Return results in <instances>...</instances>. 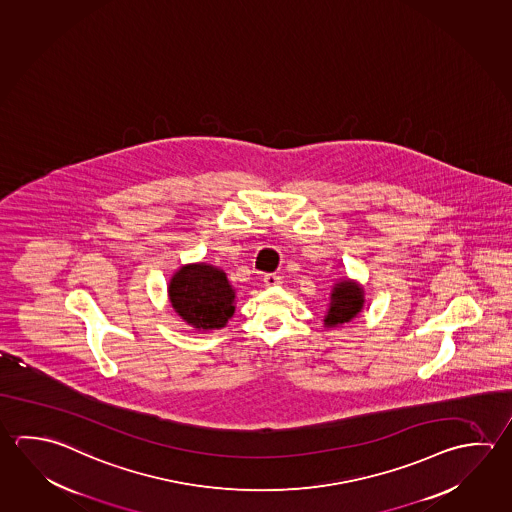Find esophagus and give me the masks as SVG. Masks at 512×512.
Instances as JSON below:
<instances>
[{
  "label": "esophagus",
  "mask_w": 512,
  "mask_h": 512,
  "mask_svg": "<svg viewBox=\"0 0 512 512\" xmlns=\"http://www.w3.org/2000/svg\"><path fill=\"white\" fill-rule=\"evenodd\" d=\"M263 283H265V287H276V285L281 283V278H279L278 274H267L263 278Z\"/></svg>",
  "instance_id": "34e87169"
}]
</instances>
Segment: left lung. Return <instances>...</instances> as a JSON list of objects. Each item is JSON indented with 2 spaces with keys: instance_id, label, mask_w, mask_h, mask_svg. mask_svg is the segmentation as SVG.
Instances as JSON below:
<instances>
[{
  "instance_id": "8db88e82",
  "label": "left lung",
  "mask_w": 512,
  "mask_h": 512,
  "mask_svg": "<svg viewBox=\"0 0 512 512\" xmlns=\"http://www.w3.org/2000/svg\"><path fill=\"white\" fill-rule=\"evenodd\" d=\"M364 307V290L352 279H341L335 283L330 294V307L325 316V326L343 325L352 321Z\"/></svg>"
}]
</instances>
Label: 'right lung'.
<instances>
[{
	"instance_id": "right-lung-1",
	"label": "right lung",
	"mask_w": 512,
	"mask_h": 512,
	"mask_svg": "<svg viewBox=\"0 0 512 512\" xmlns=\"http://www.w3.org/2000/svg\"><path fill=\"white\" fill-rule=\"evenodd\" d=\"M171 307L196 330H218L234 314L233 285L225 272L207 263H189L173 274L168 287Z\"/></svg>"
}]
</instances>
